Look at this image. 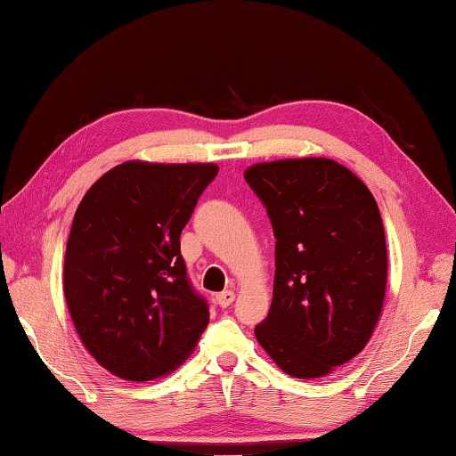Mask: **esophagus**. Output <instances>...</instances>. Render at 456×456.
<instances>
[{
  "instance_id": "obj_1",
  "label": "esophagus",
  "mask_w": 456,
  "mask_h": 456,
  "mask_svg": "<svg viewBox=\"0 0 456 456\" xmlns=\"http://www.w3.org/2000/svg\"><path fill=\"white\" fill-rule=\"evenodd\" d=\"M234 298H236V294L232 290H224L220 294H216V305L222 308H228L234 302Z\"/></svg>"
}]
</instances>
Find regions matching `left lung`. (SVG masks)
<instances>
[{"label":"left lung","mask_w":456,"mask_h":456,"mask_svg":"<svg viewBox=\"0 0 456 456\" xmlns=\"http://www.w3.org/2000/svg\"><path fill=\"white\" fill-rule=\"evenodd\" d=\"M244 180L276 238L273 305L254 334L286 374L321 379L361 353L379 322L388 268L379 206L329 158L254 164Z\"/></svg>","instance_id":"obj_1"}]
</instances>
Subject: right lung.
Returning <instances> with one entry per match:
<instances>
[{"label":"right lung","mask_w":456,"mask_h":456,"mask_svg":"<svg viewBox=\"0 0 456 456\" xmlns=\"http://www.w3.org/2000/svg\"><path fill=\"white\" fill-rule=\"evenodd\" d=\"M218 166L124 162L79 202L63 294L84 346L119 379L143 382L191 354L210 313L194 290L180 234Z\"/></svg>","instance_id":"add662e5"}]
</instances>
